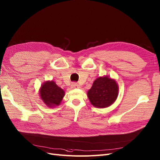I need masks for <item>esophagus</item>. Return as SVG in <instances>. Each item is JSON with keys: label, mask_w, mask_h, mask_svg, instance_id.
Here are the masks:
<instances>
[{"label": "esophagus", "mask_w": 160, "mask_h": 160, "mask_svg": "<svg viewBox=\"0 0 160 160\" xmlns=\"http://www.w3.org/2000/svg\"><path fill=\"white\" fill-rule=\"evenodd\" d=\"M78 84H77V83H76V82H73L72 84H71V88H78Z\"/></svg>", "instance_id": "1"}]
</instances>
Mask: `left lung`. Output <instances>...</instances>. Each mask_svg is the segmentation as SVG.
I'll use <instances>...</instances> for the list:
<instances>
[{"label":"left lung","mask_w":160,"mask_h":160,"mask_svg":"<svg viewBox=\"0 0 160 160\" xmlns=\"http://www.w3.org/2000/svg\"><path fill=\"white\" fill-rule=\"evenodd\" d=\"M118 86L115 80L105 76L99 77L88 92V97L92 105L97 108H106L114 102L118 95Z\"/></svg>","instance_id":"8db88e82"}]
</instances>
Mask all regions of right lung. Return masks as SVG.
Segmentation results:
<instances>
[{
  "label": "right lung",
  "instance_id": "1",
  "mask_svg": "<svg viewBox=\"0 0 160 160\" xmlns=\"http://www.w3.org/2000/svg\"><path fill=\"white\" fill-rule=\"evenodd\" d=\"M39 92L41 99L50 108L59 105L65 96L64 90L52 80L44 82Z\"/></svg>",
  "mask_w": 160,
  "mask_h": 160
}]
</instances>
